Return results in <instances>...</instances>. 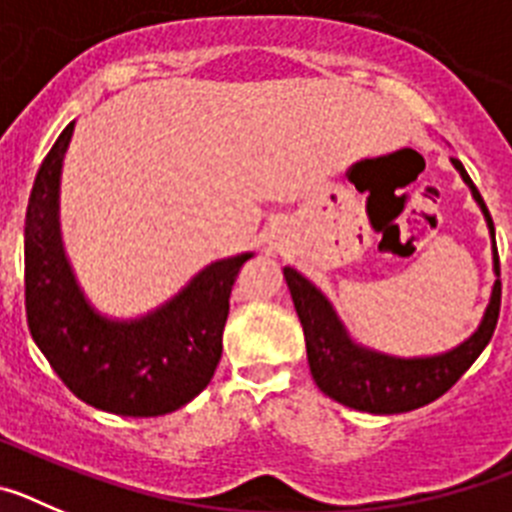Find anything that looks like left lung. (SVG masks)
I'll return each mask as SVG.
<instances>
[{
    "mask_svg": "<svg viewBox=\"0 0 512 512\" xmlns=\"http://www.w3.org/2000/svg\"><path fill=\"white\" fill-rule=\"evenodd\" d=\"M451 164L459 171L461 182L472 192L479 212L485 215L492 241V271L497 277L482 320L472 336L464 338L459 346L428 356H395L364 346L348 333L333 302L305 274L292 266H284L289 295L305 330L307 364H310L312 379L320 392L346 408L374 415H395L423 408L459 382L461 374L477 361L495 333L497 315H500V261H497L495 248V225L467 169L456 158H451Z\"/></svg>",
    "mask_w": 512,
    "mask_h": 512,
    "instance_id": "left-lung-1",
    "label": "left lung"
}]
</instances>
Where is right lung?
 I'll return each mask as SVG.
<instances>
[{"instance_id": "1", "label": "right lung", "mask_w": 512, "mask_h": 512, "mask_svg": "<svg viewBox=\"0 0 512 512\" xmlns=\"http://www.w3.org/2000/svg\"><path fill=\"white\" fill-rule=\"evenodd\" d=\"M74 122L35 176L25 215V307L33 341L63 384L125 418L179 410L210 384L223 356L230 292L253 253L207 264L138 318L104 315L84 295L61 233V174Z\"/></svg>"}]
</instances>
